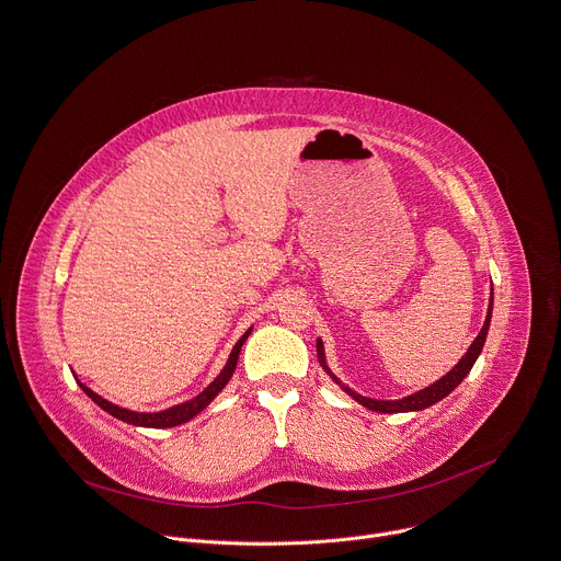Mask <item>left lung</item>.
Returning a JSON list of instances; mask_svg holds the SVG:
<instances>
[{
  "instance_id": "obj_1",
  "label": "left lung",
  "mask_w": 561,
  "mask_h": 561,
  "mask_svg": "<svg viewBox=\"0 0 561 561\" xmlns=\"http://www.w3.org/2000/svg\"><path fill=\"white\" fill-rule=\"evenodd\" d=\"M490 317H492V294H490V305H488V314H485V323H483V328H481V332L477 334V339L472 341V345L468 347V352L461 356V360L448 371V375L444 377V379H439L437 383H432L430 388H423V390H419V392H414V394H410V397H405V399H397V401H377V399H367V397H360V394H356L354 390H350V388H345L332 371H330V367H328V363H325V350H323V341L319 339L317 341V354H319V363L323 365V369L328 371V375L334 379V383H339L354 401H358L360 405H365L367 410H375V412H383V414H394V412H416V410H423V408H430V405H434L437 401H442V399H446L466 377H468V371L472 369V365H474V360L479 358V354H481V350H483V343H485V336H488V328H490Z\"/></svg>"
}]
</instances>
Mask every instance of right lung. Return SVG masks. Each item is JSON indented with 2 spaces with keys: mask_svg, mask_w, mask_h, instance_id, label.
I'll return each mask as SVG.
<instances>
[{
  "mask_svg": "<svg viewBox=\"0 0 561 561\" xmlns=\"http://www.w3.org/2000/svg\"><path fill=\"white\" fill-rule=\"evenodd\" d=\"M249 334H252V330H247V332L240 336V341L233 345V350H231V354H229V360H227V365L222 367L220 375H218L196 399L184 401V403L173 405V408L162 410V412H134V410H127V408L113 405V403H108L106 399H102L100 394H95L93 390H89L84 383H80V381H78V383H80V388L87 392V397H89L93 403H98L104 412H108L111 416H115V419H119V421H124V423L142 425V427H173V425L186 423L190 419H194L198 412H203V410L218 397V392L229 383V379H231V375H233V369H236V363H238L240 347H242V343L247 341Z\"/></svg>",
  "mask_w": 561,
  "mask_h": 561,
  "instance_id": "obj_1",
  "label": "right lung"
}]
</instances>
